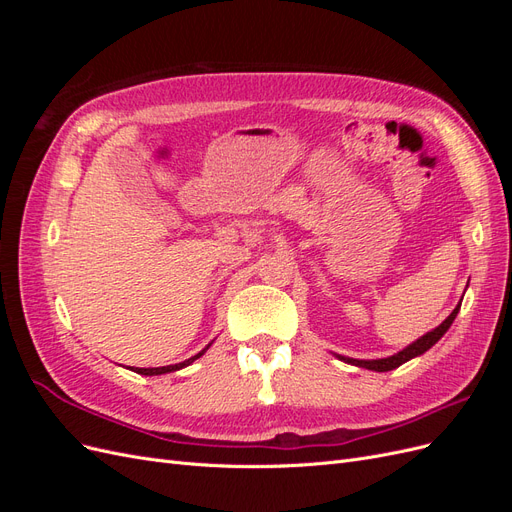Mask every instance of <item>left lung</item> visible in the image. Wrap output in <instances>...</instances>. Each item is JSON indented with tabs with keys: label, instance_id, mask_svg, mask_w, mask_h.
Segmentation results:
<instances>
[{
	"label": "left lung",
	"instance_id": "obj_1",
	"mask_svg": "<svg viewBox=\"0 0 512 512\" xmlns=\"http://www.w3.org/2000/svg\"><path fill=\"white\" fill-rule=\"evenodd\" d=\"M459 307H461V303L453 309L451 316H448L442 324H438L436 329H431V331L425 333L423 337H418L416 342H412V344L406 346L404 350H399L397 354L386 356V359H350V356H342V354H335V356H337L339 361L356 365V367H365V369H371V371H391V369H395V367H399V365H404L406 361L414 359V356L425 354L431 346H436V344L440 342V337H442L448 329H451V324H453L455 316L459 314Z\"/></svg>",
	"mask_w": 512,
	"mask_h": 512
}]
</instances>
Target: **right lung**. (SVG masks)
Listing matches in <instances>:
<instances>
[{
	"instance_id": "add662e5",
	"label": "right lung",
	"mask_w": 512,
	"mask_h": 512,
	"mask_svg": "<svg viewBox=\"0 0 512 512\" xmlns=\"http://www.w3.org/2000/svg\"><path fill=\"white\" fill-rule=\"evenodd\" d=\"M209 346H211V344H209ZM209 346H207V348H203V350H200L198 354H194L192 359L183 361V363H175V365H164V367H134L132 371H136V374H141V376H162V374H168V371H177V369H183V367L192 365L196 359H200V356H203V354L209 350Z\"/></svg>"
}]
</instances>
